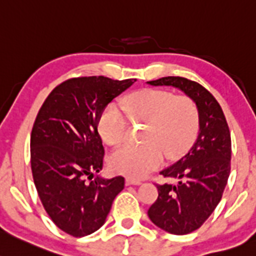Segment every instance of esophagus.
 I'll list each match as a JSON object with an SVG mask.
<instances>
[{
  "label": "esophagus",
  "mask_w": 256,
  "mask_h": 256,
  "mask_svg": "<svg viewBox=\"0 0 256 256\" xmlns=\"http://www.w3.org/2000/svg\"><path fill=\"white\" fill-rule=\"evenodd\" d=\"M126 184L128 185H140V184H142V182L140 179H136V178L128 176L126 178Z\"/></svg>",
  "instance_id": "esophagus-1"
}]
</instances>
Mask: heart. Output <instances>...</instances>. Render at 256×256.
<instances>
[{
	"mask_svg": "<svg viewBox=\"0 0 256 256\" xmlns=\"http://www.w3.org/2000/svg\"><path fill=\"white\" fill-rule=\"evenodd\" d=\"M124 108L135 122H147L144 144H125L110 157L115 172L142 178L162 166L164 154L173 160L198 132V110L188 96H174L160 90H144L126 96ZM98 131L109 146L122 144L128 134V121L119 108L108 106L98 120Z\"/></svg>",
	"mask_w": 256,
	"mask_h": 256,
	"instance_id": "obj_1",
	"label": "heart"
}]
</instances>
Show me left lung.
<instances>
[{
	"instance_id": "1",
	"label": "left lung",
	"mask_w": 256,
	"mask_h": 256,
	"mask_svg": "<svg viewBox=\"0 0 256 256\" xmlns=\"http://www.w3.org/2000/svg\"><path fill=\"white\" fill-rule=\"evenodd\" d=\"M150 86L179 88L196 103L198 135L184 157L160 174L176 184H157L158 198L148 210L157 227L189 234L205 223L222 198L230 173V132L218 102L204 86L184 77H162Z\"/></svg>"
}]
</instances>
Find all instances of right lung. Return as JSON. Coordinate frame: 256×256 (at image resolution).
I'll return each instance as SVG.
<instances>
[{"mask_svg":"<svg viewBox=\"0 0 256 256\" xmlns=\"http://www.w3.org/2000/svg\"><path fill=\"white\" fill-rule=\"evenodd\" d=\"M135 80L68 78L51 90L38 112L30 136L34 184L51 220L74 238L99 230L124 189L121 176L93 182L92 176L103 169L106 154L99 116Z\"/></svg>","mask_w":256,"mask_h":256,"instance_id":"add662e5","label":"right lung"}]
</instances>
